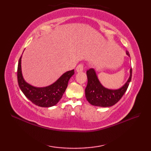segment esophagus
Returning a JSON list of instances; mask_svg holds the SVG:
<instances>
[{
  "label": "esophagus",
  "mask_w": 151,
  "mask_h": 151,
  "mask_svg": "<svg viewBox=\"0 0 151 151\" xmlns=\"http://www.w3.org/2000/svg\"><path fill=\"white\" fill-rule=\"evenodd\" d=\"M84 69V65L82 63L79 64V65L76 67V72H81Z\"/></svg>",
  "instance_id": "1"
}]
</instances>
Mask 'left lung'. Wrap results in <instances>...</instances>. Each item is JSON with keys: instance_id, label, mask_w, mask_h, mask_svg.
Here are the masks:
<instances>
[{"instance_id": "1", "label": "left lung", "mask_w": 151, "mask_h": 151, "mask_svg": "<svg viewBox=\"0 0 151 151\" xmlns=\"http://www.w3.org/2000/svg\"><path fill=\"white\" fill-rule=\"evenodd\" d=\"M127 54L130 57L129 52ZM88 76V84L85 89L87 101L91 105L100 107H110L120 100L126 92L132 78V68L130 69V76L127 82L117 89H110L104 88L101 84L93 69L86 72Z\"/></svg>"}]
</instances>
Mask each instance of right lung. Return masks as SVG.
Instances as JSON below:
<instances>
[{
	"label": "right lung",
	"mask_w": 151,
	"mask_h": 151,
	"mask_svg": "<svg viewBox=\"0 0 151 151\" xmlns=\"http://www.w3.org/2000/svg\"><path fill=\"white\" fill-rule=\"evenodd\" d=\"M21 58L17 67V81L21 90L29 100L40 107L49 108L56 105L62 99L67 87L70 78L75 74V70L63 73L57 81L50 86L43 88L34 87L24 81L21 70Z\"/></svg>",
	"instance_id": "add662e5"
}]
</instances>
